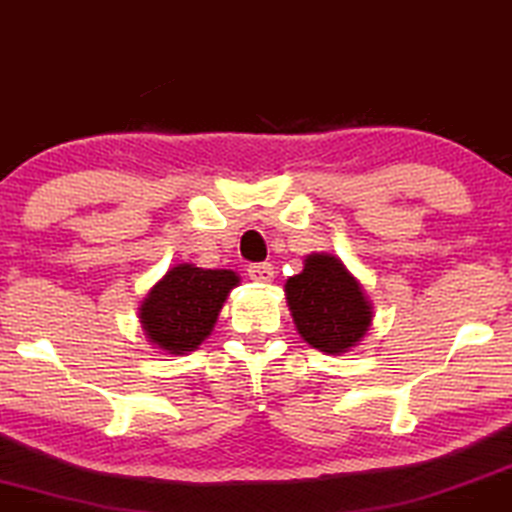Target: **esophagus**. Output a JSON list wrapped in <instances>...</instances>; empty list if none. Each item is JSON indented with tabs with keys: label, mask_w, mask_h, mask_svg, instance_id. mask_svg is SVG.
<instances>
[{
	"label": "esophagus",
	"mask_w": 512,
	"mask_h": 512,
	"mask_svg": "<svg viewBox=\"0 0 512 512\" xmlns=\"http://www.w3.org/2000/svg\"><path fill=\"white\" fill-rule=\"evenodd\" d=\"M246 273H249L251 280H256V282H270L273 280L275 270L270 263H251V266L246 268Z\"/></svg>",
	"instance_id": "esophagus-1"
}]
</instances>
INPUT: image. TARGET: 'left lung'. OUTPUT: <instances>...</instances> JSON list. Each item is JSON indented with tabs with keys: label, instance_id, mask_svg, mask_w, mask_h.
<instances>
[{
	"label": "left lung",
	"instance_id": "left-lung-1",
	"mask_svg": "<svg viewBox=\"0 0 512 512\" xmlns=\"http://www.w3.org/2000/svg\"><path fill=\"white\" fill-rule=\"evenodd\" d=\"M285 292L296 330L313 349L344 353L368 332L370 306L339 258L308 256L304 273L289 277Z\"/></svg>",
	"mask_w": 512,
	"mask_h": 512
}]
</instances>
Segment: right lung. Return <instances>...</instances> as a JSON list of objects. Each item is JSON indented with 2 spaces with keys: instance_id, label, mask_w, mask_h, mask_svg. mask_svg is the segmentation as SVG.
Segmentation results:
<instances>
[{
  "instance_id": "add662e5",
  "label": "right lung",
  "mask_w": 512,
  "mask_h": 512,
  "mask_svg": "<svg viewBox=\"0 0 512 512\" xmlns=\"http://www.w3.org/2000/svg\"><path fill=\"white\" fill-rule=\"evenodd\" d=\"M237 282L232 270H204L189 263L168 270L142 304L144 332L168 353L194 351L211 334L225 296Z\"/></svg>"
}]
</instances>
